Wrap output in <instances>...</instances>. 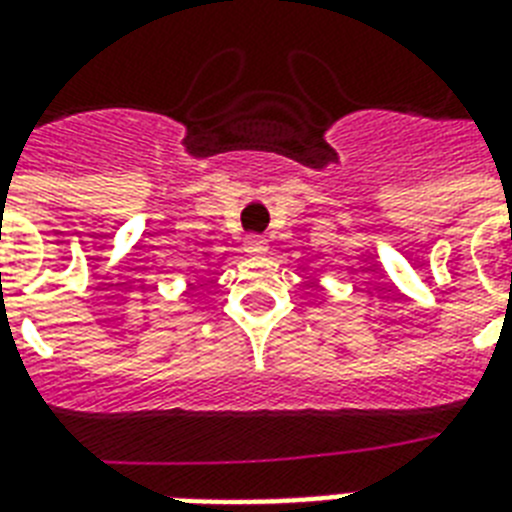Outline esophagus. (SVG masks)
I'll return each mask as SVG.
<instances>
[{"label": "esophagus", "mask_w": 512, "mask_h": 512, "mask_svg": "<svg viewBox=\"0 0 512 512\" xmlns=\"http://www.w3.org/2000/svg\"><path fill=\"white\" fill-rule=\"evenodd\" d=\"M265 249H268V241L263 236H257V233L244 239V252H249V255H263Z\"/></svg>", "instance_id": "esophagus-1"}]
</instances>
